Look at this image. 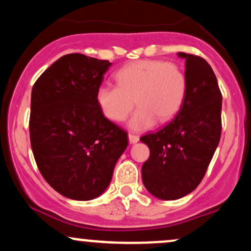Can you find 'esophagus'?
Returning a JSON list of instances; mask_svg holds the SVG:
<instances>
[{"mask_svg": "<svg viewBox=\"0 0 251 251\" xmlns=\"http://www.w3.org/2000/svg\"><path fill=\"white\" fill-rule=\"evenodd\" d=\"M128 142L129 144H137L139 142V137L135 134H128Z\"/></svg>", "mask_w": 251, "mask_h": 251, "instance_id": "1", "label": "esophagus"}]
</instances>
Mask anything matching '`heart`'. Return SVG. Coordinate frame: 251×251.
<instances>
[{
    "label": "heart",
    "mask_w": 251,
    "mask_h": 251,
    "mask_svg": "<svg viewBox=\"0 0 251 251\" xmlns=\"http://www.w3.org/2000/svg\"><path fill=\"white\" fill-rule=\"evenodd\" d=\"M116 80L118 86L98 87L97 102L112 122H123L135 102L139 107L127 124L133 131L152 127L157 119L168 122L174 118L186 93L184 72L162 60H139L124 66L116 73Z\"/></svg>",
    "instance_id": "b5f03b06"
}]
</instances>
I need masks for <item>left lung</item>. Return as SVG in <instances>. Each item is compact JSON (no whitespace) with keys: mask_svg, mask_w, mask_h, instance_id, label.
<instances>
[{"mask_svg":"<svg viewBox=\"0 0 251 251\" xmlns=\"http://www.w3.org/2000/svg\"><path fill=\"white\" fill-rule=\"evenodd\" d=\"M177 55L185 60L184 101L168 125L140 138L150 149L142 168L143 183L164 201L178 200L197 188L222 132V94L211 66L192 54Z\"/></svg>","mask_w":251,"mask_h":251,"instance_id":"1","label":"left lung"}]
</instances>
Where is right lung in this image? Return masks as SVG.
Segmentation results:
<instances>
[{
    "mask_svg": "<svg viewBox=\"0 0 251 251\" xmlns=\"http://www.w3.org/2000/svg\"><path fill=\"white\" fill-rule=\"evenodd\" d=\"M111 66L107 60L67 54L31 89L29 133L36 165L51 188L71 200L102 195L127 148V133L106 119L97 102Z\"/></svg>",
    "mask_w": 251,
    "mask_h": 251,
    "instance_id": "1",
    "label": "right lung"
}]
</instances>
